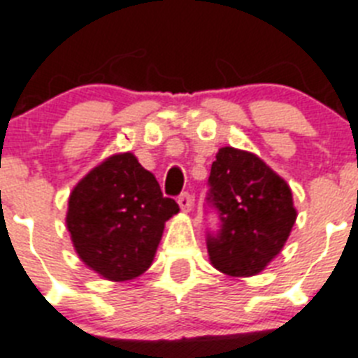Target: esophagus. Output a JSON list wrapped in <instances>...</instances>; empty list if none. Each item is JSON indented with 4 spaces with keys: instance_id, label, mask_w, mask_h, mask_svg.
I'll use <instances>...</instances> for the list:
<instances>
[{
    "instance_id": "obj_1",
    "label": "esophagus",
    "mask_w": 358,
    "mask_h": 358,
    "mask_svg": "<svg viewBox=\"0 0 358 358\" xmlns=\"http://www.w3.org/2000/svg\"><path fill=\"white\" fill-rule=\"evenodd\" d=\"M177 203H179V206H181L182 210L190 212L192 205H194V197H192V194H188V192H182L181 196L177 197Z\"/></svg>"
}]
</instances>
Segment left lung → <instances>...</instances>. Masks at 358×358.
<instances>
[{
  "label": "left lung",
  "instance_id": "obj_1",
  "mask_svg": "<svg viewBox=\"0 0 358 358\" xmlns=\"http://www.w3.org/2000/svg\"><path fill=\"white\" fill-rule=\"evenodd\" d=\"M205 208L217 217V229L206 230L210 262L230 276L264 271L296 221L287 182L259 157L230 146L212 162Z\"/></svg>",
  "mask_w": 358,
  "mask_h": 358
}]
</instances>
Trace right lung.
Instances as JSON below:
<instances>
[{
	"label": "right lung",
	"mask_w": 358,
	"mask_h": 358,
	"mask_svg": "<svg viewBox=\"0 0 358 358\" xmlns=\"http://www.w3.org/2000/svg\"><path fill=\"white\" fill-rule=\"evenodd\" d=\"M179 205L131 153L113 155L91 170L69 197L67 229L87 267L113 282L143 274L162 230Z\"/></svg>",
	"instance_id": "obj_1"
}]
</instances>
